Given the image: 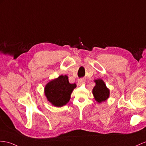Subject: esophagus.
<instances>
[{
    "label": "esophagus",
    "instance_id": "esophagus-1",
    "mask_svg": "<svg viewBox=\"0 0 146 146\" xmlns=\"http://www.w3.org/2000/svg\"><path fill=\"white\" fill-rule=\"evenodd\" d=\"M78 84H79V85H81V84H83L85 83V80H83V79H80L78 80Z\"/></svg>",
    "mask_w": 146,
    "mask_h": 146
}]
</instances>
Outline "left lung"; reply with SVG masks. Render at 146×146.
Returning <instances> with one entry per match:
<instances>
[{
    "mask_svg": "<svg viewBox=\"0 0 146 146\" xmlns=\"http://www.w3.org/2000/svg\"><path fill=\"white\" fill-rule=\"evenodd\" d=\"M96 86L93 88L92 94L97 102L101 103L109 98L110 91L106 86L104 81L101 79L94 80Z\"/></svg>",
    "mask_w": 146,
    "mask_h": 146,
    "instance_id": "left-lung-1",
    "label": "left lung"
}]
</instances>
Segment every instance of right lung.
<instances>
[{
  "label": "right lung",
  "instance_id": "obj_1",
  "mask_svg": "<svg viewBox=\"0 0 146 146\" xmlns=\"http://www.w3.org/2000/svg\"><path fill=\"white\" fill-rule=\"evenodd\" d=\"M76 87L75 83H69L66 75H61L48 82L45 86L44 92L48 102L55 107H60L69 102L72 92Z\"/></svg>",
  "mask_w": 146,
  "mask_h": 146
}]
</instances>
